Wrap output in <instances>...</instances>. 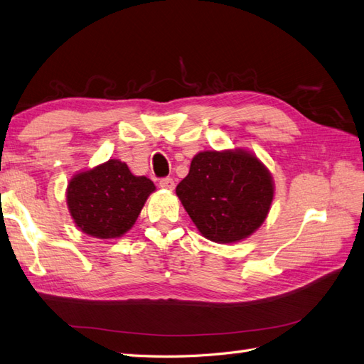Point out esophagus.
Masks as SVG:
<instances>
[{
	"instance_id": "1",
	"label": "esophagus",
	"mask_w": 364,
	"mask_h": 364,
	"mask_svg": "<svg viewBox=\"0 0 364 364\" xmlns=\"http://www.w3.org/2000/svg\"><path fill=\"white\" fill-rule=\"evenodd\" d=\"M159 185L162 186L164 190H170V191H173V190H174V186H176V183H174V181H173L171 178H165V179H162V181L159 182Z\"/></svg>"
}]
</instances>
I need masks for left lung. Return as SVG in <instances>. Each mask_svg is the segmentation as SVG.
Instances as JSON below:
<instances>
[{
  "label": "left lung",
  "mask_w": 364,
  "mask_h": 364,
  "mask_svg": "<svg viewBox=\"0 0 364 364\" xmlns=\"http://www.w3.org/2000/svg\"><path fill=\"white\" fill-rule=\"evenodd\" d=\"M274 193L271 171L245 149L199 151L176 188L198 231L223 245L245 240L262 227Z\"/></svg>",
  "instance_id": "obj_1"
}]
</instances>
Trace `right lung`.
<instances>
[{
	"label": "right lung",
	"instance_id": "1",
	"mask_svg": "<svg viewBox=\"0 0 364 364\" xmlns=\"http://www.w3.org/2000/svg\"><path fill=\"white\" fill-rule=\"evenodd\" d=\"M156 191L145 176H134L129 165L109 159L81 170L67 183L65 200L75 225L95 239H119L129 232Z\"/></svg>",
	"mask_w": 364,
	"mask_h": 364
}]
</instances>
